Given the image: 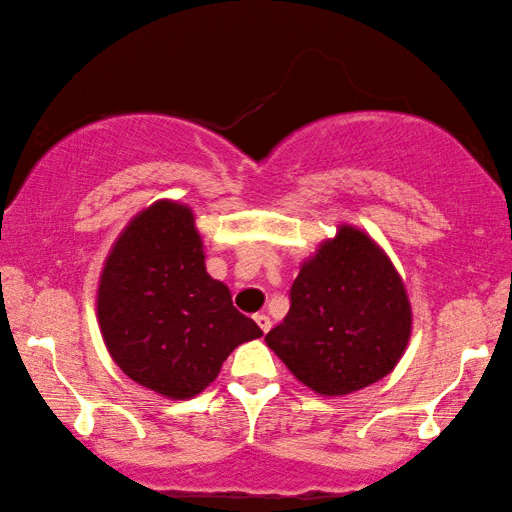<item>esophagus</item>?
I'll return each mask as SVG.
<instances>
[{"instance_id": "34e87169", "label": "esophagus", "mask_w": 512, "mask_h": 512, "mask_svg": "<svg viewBox=\"0 0 512 512\" xmlns=\"http://www.w3.org/2000/svg\"><path fill=\"white\" fill-rule=\"evenodd\" d=\"M255 323L259 325V329L266 334L268 329H271V318H268L266 314H255Z\"/></svg>"}]
</instances>
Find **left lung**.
<instances>
[{"label": "left lung", "instance_id": "obj_1", "mask_svg": "<svg viewBox=\"0 0 512 512\" xmlns=\"http://www.w3.org/2000/svg\"><path fill=\"white\" fill-rule=\"evenodd\" d=\"M289 314L266 334L287 368L318 395H348L395 368L411 336L400 275L375 241L343 225L302 264Z\"/></svg>", "mask_w": 512, "mask_h": 512}]
</instances>
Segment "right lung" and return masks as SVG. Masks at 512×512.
I'll return each instance as SVG.
<instances>
[{"instance_id": "obj_1", "label": "right lung", "mask_w": 512, "mask_h": 512, "mask_svg": "<svg viewBox=\"0 0 512 512\" xmlns=\"http://www.w3.org/2000/svg\"><path fill=\"white\" fill-rule=\"evenodd\" d=\"M97 314L117 366L171 400L201 393L237 345L262 336L232 307L230 289L207 275L192 210L171 201L121 232L103 266Z\"/></svg>"}]
</instances>
